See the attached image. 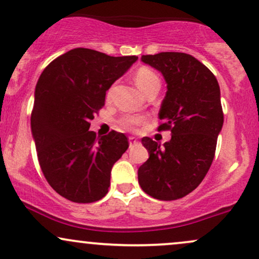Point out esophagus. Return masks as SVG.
Masks as SVG:
<instances>
[{"label":"esophagus","mask_w":259,"mask_h":259,"mask_svg":"<svg viewBox=\"0 0 259 259\" xmlns=\"http://www.w3.org/2000/svg\"><path fill=\"white\" fill-rule=\"evenodd\" d=\"M129 145H130V147L136 146V145H139V140L136 138H134V136H130V138H129Z\"/></svg>","instance_id":"obj_1"}]
</instances>
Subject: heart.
Segmentation results:
<instances>
[{"instance_id": "1", "label": "heart", "mask_w": 259, "mask_h": 259, "mask_svg": "<svg viewBox=\"0 0 259 259\" xmlns=\"http://www.w3.org/2000/svg\"><path fill=\"white\" fill-rule=\"evenodd\" d=\"M134 79H135L136 85L139 86L140 90L144 92L145 95L148 91L152 90V89L159 88L160 86L158 75L147 67L139 68L135 72ZM142 121H144V117H140V115H124L123 118H120L119 124L123 129L135 130L136 126H139Z\"/></svg>"}]
</instances>
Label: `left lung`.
<instances>
[{"mask_svg":"<svg viewBox=\"0 0 259 259\" xmlns=\"http://www.w3.org/2000/svg\"><path fill=\"white\" fill-rule=\"evenodd\" d=\"M141 61L159 70L167 82L158 132L170 130L171 139L160 146L142 138L150 158L139 168V184L157 200H178L200 185L214 158L224 123L221 89L214 74L187 53L160 52Z\"/></svg>","mask_w":259,"mask_h":259,"instance_id":"left-lung-1","label":"left lung"}]
</instances>
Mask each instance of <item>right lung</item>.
I'll return each instance as SVG.
<instances>
[{"mask_svg":"<svg viewBox=\"0 0 259 259\" xmlns=\"http://www.w3.org/2000/svg\"><path fill=\"white\" fill-rule=\"evenodd\" d=\"M136 61L79 47L52 61L38 78L32 138L47 183L67 200L91 203L108 192L113 164L129 142L114 130L97 138L89 127L105 106L106 91Z\"/></svg>","mask_w":259,"mask_h":259,"instance_id":"add662e5","label":"right lung"}]
</instances>
